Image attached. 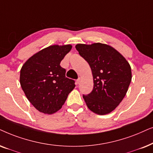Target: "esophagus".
I'll list each match as a JSON object with an SVG mask.
<instances>
[{"mask_svg": "<svg viewBox=\"0 0 153 153\" xmlns=\"http://www.w3.org/2000/svg\"><path fill=\"white\" fill-rule=\"evenodd\" d=\"M80 82H81V78L80 77H79V78H78V80H77V83H78V84H80Z\"/></svg>", "mask_w": 153, "mask_h": 153, "instance_id": "obj_1", "label": "esophagus"}]
</instances>
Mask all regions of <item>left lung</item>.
<instances>
[{
	"mask_svg": "<svg viewBox=\"0 0 153 153\" xmlns=\"http://www.w3.org/2000/svg\"><path fill=\"white\" fill-rule=\"evenodd\" d=\"M75 48L92 72V91L83 94L87 107L98 115L110 113L127 94L131 80V66L120 53L108 45L78 44Z\"/></svg>",
	"mask_w": 153,
	"mask_h": 153,
	"instance_id": "8db88e82",
	"label": "left lung"
}]
</instances>
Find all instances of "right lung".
Returning a JSON list of instances; mask_svg holds the SVG:
<instances>
[{
    "instance_id": "obj_1",
    "label": "right lung",
    "mask_w": 153,
    "mask_h": 153,
    "mask_svg": "<svg viewBox=\"0 0 153 153\" xmlns=\"http://www.w3.org/2000/svg\"><path fill=\"white\" fill-rule=\"evenodd\" d=\"M72 46L52 45L26 61L20 71V85L26 97L38 111L52 114L61 109L75 81L66 77L60 66Z\"/></svg>"
}]
</instances>
